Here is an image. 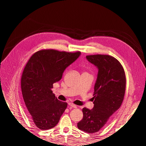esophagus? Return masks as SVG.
<instances>
[{"label": "esophagus", "mask_w": 146, "mask_h": 146, "mask_svg": "<svg viewBox=\"0 0 146 146\" xmlns=\"http://www.w3.org/2000/svg\"><path fill=\"white\" fill-rule=\"evenodd\" d=\"M68 105H69V106H70V107H72V108H77V106L76 105L72 104V103H69Z\"/></svg>", "instance_id": "1"}]
</instances>
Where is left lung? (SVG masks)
<instances>
[{"instance_id":"left-lung-1","label":"left lung","mask_w":146,"mask_h":146,"mask_svg":"<svg viewBox=\"0 0 146 146\" xmlns=\"http://www.w3.org/2000/svg\"><path fill=\"white\" fill-rule=\"evenodd\" d=\"M87 60L99 69L93 94L94 107L83 108V119L78 129L86 133L99 131L113 113L121 107L124 98L126 78L121 63L108 55H87Z\"/></svg>"}]
</instances>
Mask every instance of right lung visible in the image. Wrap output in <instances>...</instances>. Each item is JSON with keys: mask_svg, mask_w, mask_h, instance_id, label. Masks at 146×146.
Returning <instances> with one entry per match:
<instances>
[{"mask_svg": "<svg viewBox=\"0 0 146 146\" xmlns=\"http://www.w3.org/2000/svg\"><path fill=\"white\" fill-rule=\"evenodd\" d=\"M80 52L42 49L26 64L21 76L22 94L29 117L39 129L54 128L68 104L57 99L53 84L60 81L65 69L76 61Z\"/></svg>", "mask_w": 146, "mask_h": 146, "instance_id": "1", "label": "right lung"}]
</instances>
